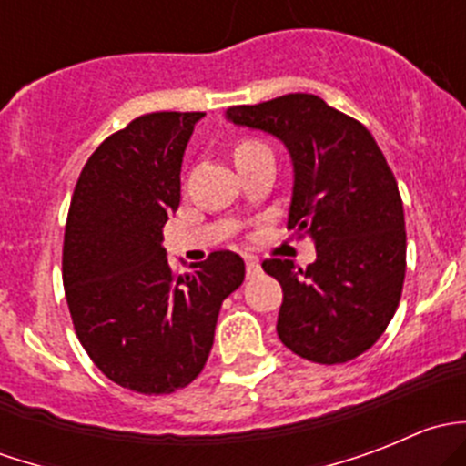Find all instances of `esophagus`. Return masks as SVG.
I'll use <instances>...</instances> for the list:
<instances>
[{"label":"esophagus","mask_w":466,"mask_h":466,"mask_svg":"<svg viewBox=\"0 0 466 466\" xmlns=\"http://www.w3.org/2000/svg\"><path fill=\"white\" fill-rule=\"evenodd\" d=\"M246 266H248V279H255V277L259 275V272H261L259 261H257L255 257H248V259H246Z\"/></svg>","instance_id":"1"}]
</instances>
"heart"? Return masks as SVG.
<instances>
[{"label": "heart", "instance_id": "1", "mask_svg": "<svg viewBox=\"0 0 466 466\" xmlns=\"http://www.w3.org/2000/svg\"><path fill=\"white\" fill-rule=\"evenodd\" d=\"M261 148H268V146L257 142V139H238L237 146H234V159H241V157H246V155L257 153V150H261Z\"/></svg>", "mask_w": 466, "mask_h": 466}]
</instances>
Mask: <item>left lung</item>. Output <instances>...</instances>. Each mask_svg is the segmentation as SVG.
Returning a JSON list of instances; mask_svg holds the SVG:
<instances>
[{"label": "left lung", "instance_id": "left-lung-1", "mask_svg": "<svg viewBox=\"0 0 466 466\" xmlns=\"http://www.w3.org/2000/svg\"><path fill=\"white\" fill-rule=\"evenodd\" d=\"M228 119L275 135L289 148V229L316 243L307 268L261 263L284 290L277 336L313 363L356 359L383 336L406 277L403 203L379 144L360 121L316 94L234 106Z\"/></svg>", "mask_w": 466, "mask_h": 466}]
</instances>
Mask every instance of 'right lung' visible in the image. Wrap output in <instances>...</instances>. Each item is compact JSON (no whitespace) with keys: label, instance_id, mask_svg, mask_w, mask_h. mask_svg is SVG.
<instances>
[{"label":"right lung","instance_id":"add662e5","mask_svg":"<svg viewBox=\"0 0 466 466\" xmlns=\"http://www.w3.org/2000/svg\"><path fill=\"white\" fill-rule=\"evenodd\" d=\"M205 112H150L106 139L69 205L63 284L83 350L107 379L171 394L203 372L223 299L246 263L211 252L176 275L162 228L180 205L182 155Z\"/></svg>","mask_w":466,"mask_h":466}]
</instances>
